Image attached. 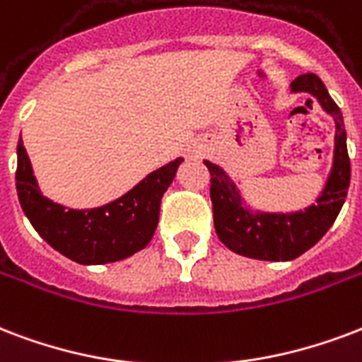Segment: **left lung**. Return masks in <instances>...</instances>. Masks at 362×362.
<instances>
[{"mask_svg":"<svg viewBox=\"0 0 362 362\" xmlns=\"http://www.w3.org/2000/svg\"><path fill=\"white\" fill-rule=\"evenodd\" d=\"M291 87L292 93L305 90L315 96L325 112L336 121L334 165L317 205L294 214H255L243 206L239 189L224 170L214 163L205 161L211 173V201L218 239L237 255L256 260H294L310 250L334 224L351 180L344 117L338 104L328 95L325 83L315 74H302Z\"/></svg>","mask_w":362,"mask_h":362,"instance_id":"obj_1","label":"left lung"}]
</instances>
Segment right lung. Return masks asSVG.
<instances>
[{"mask_svg":"<svg viewBox=\"0 0 362 362\" xmlns=\"http://www.w3.org/2000/svg\"><path fill=\"white\" fill-rule=\"evenodd\" d=\"M16 193L34 230L66 258L95 266L129 258L151 241L159 222V205L184 159L153 170L114 203L74 211L43 197L22 140L16 146Z\"/></svg>","mask_w":362,"mask_h":362,"instance_id":"obj_1","label":"right lung"}]
</instances>
